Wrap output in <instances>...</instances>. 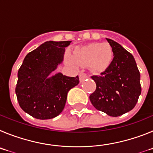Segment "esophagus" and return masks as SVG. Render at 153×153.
Returning a JSON list of instances; mask_svg holds the SVG:
<instances>
[{"label": "esophagus", "instance_id": "1", "mask_svg": "<svg viewBox=\"0 0 153 153\" xmlns=\"http://www.w3.org/2000/svg\"><path fill=\"white\" fill-rule=\"evenodd\" d=\"M89 78V75H87L86 73H84V72H81L79 74V79H80V82H83L84 80L86 79V78Z\"/></svg>", "mask_w": 153, "mask_h": 153}]
</instances>
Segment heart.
<instances>
[{
	"label": "heart",
	"mask_w": 153,
	"mask_h": 153,
	"mask_svg": "<svg viewBox=\"0 0 153 153\" xmlns=\"http://www.w3.org/2000/svg\"><path fill=\"white\" fill-rule=\"evenodd\" d=\"M114 59V49L108 42H92L74 49L68 60L73 65H88L95 72L104 71L109 68Z\"/></svg>",
	"instance_id": "obj_1"
}]
</instances>
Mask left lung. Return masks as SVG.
<instances>
[{
	"mask_svg": "<svg viewBox=\"0 0 153 153\" xmlns=\"http://www.w3.org/2000/svg\"><path fill=\"white\" fill-rule=\"evenodd\" d=\"M107 40L114 49V59L100 75L91 76L96 90L89 98L97 110L118 117L137 104L141 94L140 73L131 53L115 41Z\"/></svg>",
	"mask_w": 153,
	"mask_h": 153,
	"instance_id": "obj_1",
	"label": "left lung"
}]
</instances>
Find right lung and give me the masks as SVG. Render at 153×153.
<instances>
[{"mask_svg":"<svg viewBox=\"0 0 153 153\" xmlns=\"http://www.w3.org/2000/svg\"><path fill=\"white\" fill-rule=\"evenodd\" d=\"M71 41H47L26 56L18 71L16 91L19 105L30 116L52 119L64 109L69 90L79 78L57 73L49 77L63 61Z\"/></svg>","mask_w":153,"mask_h":153,"instance_id":"1","label":"right lung"}]
</instances>
